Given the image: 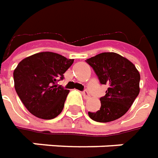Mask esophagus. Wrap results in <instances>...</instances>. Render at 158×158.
Segmentation results:
<instances>
[{
	"instance_id": "34e87169",
	"label": "esophagus",
	"mask_w": 158,
	"mask_h": 158,
	"mask_svg": "<svg viewBox=\"0 0 158 158\" xmlns=\"http://www.w3.org/2000/svg\"><path fill=\"white\" fill-rule=\"evenodd\" d=\"M81 94H82V96H83V98L84 99H88L89 98V94H88V92L87 91V90H84V91L81 92Z\"/></svg>"
}]
</instances>
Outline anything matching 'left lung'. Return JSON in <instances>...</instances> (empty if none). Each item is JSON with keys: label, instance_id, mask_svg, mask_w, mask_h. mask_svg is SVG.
Returning a JSON list of instances; mask_svg holds the SVG:
<instances>
[{"label": "left lung", "instance_id": "obj_1", "mask_svg": "<svg viewBox=\"0 0 158 158\" xmlns=\"http://www.w3.org/2000/svg\"><path fill=\"white\" fill-rule=\"evenodd\" d=\"M99 78L108 87L100 98L101 106L96 112L88 111L95 122L108 123L123 117L139 93L140 76L135 64L116 52H102L86 60Z\"/></svg>", "mask_w": 158, "mask_h": 158}]
</instances>
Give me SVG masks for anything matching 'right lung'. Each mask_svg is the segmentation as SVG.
<instances>
[{"label": "right lung", "mask_w": 158, "mask_h": 158, "mask_svg": "<svg viewBox=\"0 0 158 158\" xmlns=\"http://www.w3.org/2000/svg\"><path fill=\"white\" fill-rule=\"evenodd\" d=\"M59 53L42 52L23 59L13 71L14 87L30 112L41 119H52L63 110L70 90L57 82L73 64Z\"/></svg>", "instance_id": "obj_1"}]
</instances>
